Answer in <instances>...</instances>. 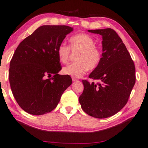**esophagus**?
I'll list each match as a JSON object with an SVG mask.
<instances>
[{
    "label": "esophagus",
    "mask_w": 148,
    "mask_h": 148,
    "mask_svg": "<svg viewBox=\"0 0 148 148\" xmlns=\"http://www.w3.org/2000/svg\"><path fill=\"white\" fill-rule=\"evenodd\" d=\"M72 80H73V82H75V81H77L78 79L75 77H72Z\"/></svg>",
    "instance_id": "34e87169"
}]
</instances>
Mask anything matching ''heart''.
Segmentation results:
<instances>
[{"mask_svg":"<svg viewBox=\"0 0 148 148\" xmlns=\"http://www.w3.org/2000/svg\"><path fill=\"white\" fill-rule=\"evenodd\" d=\"M95 41L91 36L87 34H78L71 37L70 47L61 44L57 49L59 61L62 64L68 63L72 52H78L75 56V62L63 68L64 75L74 77H81L89 69L93 70L98 67L101 59V51L95 46Z\"/></svg>","mask_w":148,"mask_h":148,"instance_id":"heart-1","label":"heart"}]
</instances>
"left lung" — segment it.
I'll use <instances>...</instances> for the list:
<instances>
[{
	"label": "left lung",
	"instance_id": "1",
	"mask_svg": "<svg viewBox=\"0 0 148 148\" xmlns=\"http://www.w3.org/2000/svg\"><path fill=\"white\" fill-rule=\"evenodd\" d=\"M102 36L101 59L89 77L99 83L84 80L79 97L82 110L96 118H107L125 107L135 83L133 60L121 39L113 29L88 30Z\"/></svg>",
	"mask_w": 148,
	"mask_h": 148
}]
</instances>
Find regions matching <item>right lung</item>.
I'll list each match as a JSON object with an SVG mask.
<instances>
[{
	"label": "right lung",
	"instance_id": "add662e5",
	"mask_svg": "<svg viewBox=\"0 0 148 148\" xmlns=\"http://www.w3.org/2000/svg\"><path fill=\"white\" fill-rule=\"evenodd\" d=\"M73 31L66 25H43L21 42L10 62L9 79L19 106L39 116L55 108L62 93L72 83L70 75H61L57 49Z\"/></svg>",
	"mask_w": 148,
	"mask_h": 148
}]
</instances>
